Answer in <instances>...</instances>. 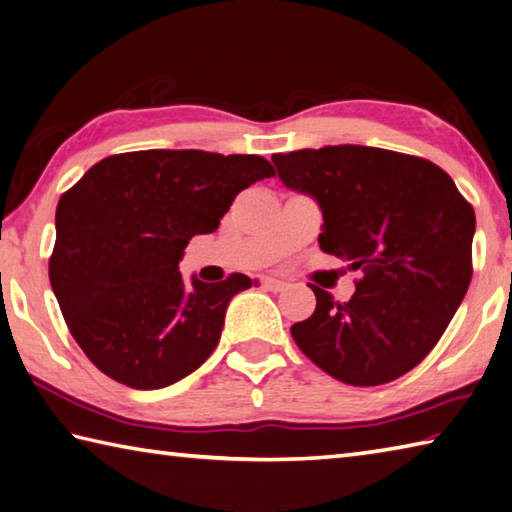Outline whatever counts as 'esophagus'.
I'll return each instance as SVG.
<instances>
[{
  "mask_svg": "<svg viewBox=\"0 0 512 512\" xmlns=\"http://www.w3.org/2000/svg\"><path fill=\"white\" fill-rule=\"evenodd\" d=\"M259 284H262V288H266V291H284V282L282 280H273V277H264V280H259Z\"/></svg>",
  "mask_w": 512,
  "mask_h": 512,
  "instance_id": "esophagus-1",
  "label": "esophagus"
}]
</instances>
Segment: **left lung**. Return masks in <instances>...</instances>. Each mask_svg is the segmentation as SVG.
I'll use <instances>...</instances> for the list:
<instances>
[{
    "instance_id": "1",
    "label": "left lung",
    "mask_w": 512,
    "mask_h": 512,
    "mask_svg": "<svg viewBox=\"0 0 512 512\" xmlns=\"http://www.w3.org/2000/svg\"><path fill=\"white\" fill-rule=\"evenodd\" d=\"M286 188L320 203L324 253L362 277L349 302L318 286L291 336L329 376L385 385L441 340L472 280L475 210L439 165L365 145L275 154Z\"/></svg>"
}]
</instances>
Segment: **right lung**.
Here are the masks:
<instances>
[{"label":"right lung","mask_w":512,"mask_h":512,"mask_svg":"<svg viewBox=\"0 0 512 512\" xmlns=\"http://www.w3.org/2000/svg\"><path fill=\"white\" fill-rule=\"evenodd\" d=\"M275 167L257 154L143 150L98 161L55 210L49 280L87 358L134 389H161L215 351L241 273L185 288L194 235L219 228L241 190Z\"/></svg>","instance_id":"right-lung-1"}]
</instances>
